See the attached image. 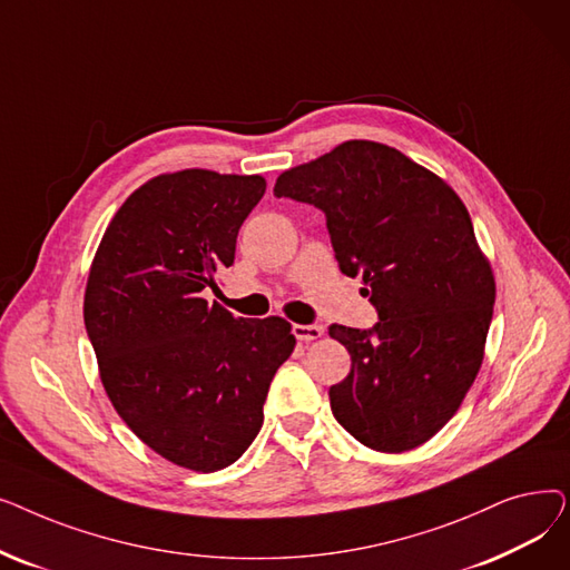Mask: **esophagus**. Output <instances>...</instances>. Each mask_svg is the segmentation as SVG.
<instances>
[{
    "mask_svg": "<svg viewBox=\"0 0 570 570\" xmlns=\"http://www.w3.org/2000/svg\"><path fill=\"white\" fill-rule=\"evenodd\" d=\"M293 335H295V340H301V342H314V340L323 337V327L316 325V323H312V325L293 323Z\"/></svg>",
    "mask_w": 570,
    "mask_h": 570,
    "instance_id": "obj_1",
    "label": "esophagus"
}]
</instances>
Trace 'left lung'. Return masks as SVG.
Here are the masks:
<instances>
[{
    "instance_id": "obj_1",
    "label": "left lung",
    "mask_w": 570,
    "mask_h": 570,
    "mask_svg": "<svg viewBox=\"0 0 570 570\" xmlns=\"http://www.w3.org/2000/svg\"><path fill=\"white\" fill-rule=\"evenodd\" d=\"M275 196L316 205L348 277L363 275L372 331L331 325L351 353L331 387L337 423L379 453L430 441L460 409L494 309V275L445 179L374 140H346L277 177Z\"/></svg>"
}]
</instances>
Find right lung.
I'll return each mask as SVG.
<instances>
[{
  "label": "right lung",
  "mask_w": 570,
  "mask_h": 570,
  "mask_svg": "<svg viewBox=\"0 0 570 570\" xmlns=\"http://www.w3.org/2000/svg\"><path fill=\"white\" fill-rule=\"evenodd\" d=\"M263 194L261 175H157L117 209L89 267L82 316L108 400L142 443L191 471L247 451L295 348L284 318H235L200 295Z\"/></svg>",
  "instance_id": "obj_1"
}]
</instances>
